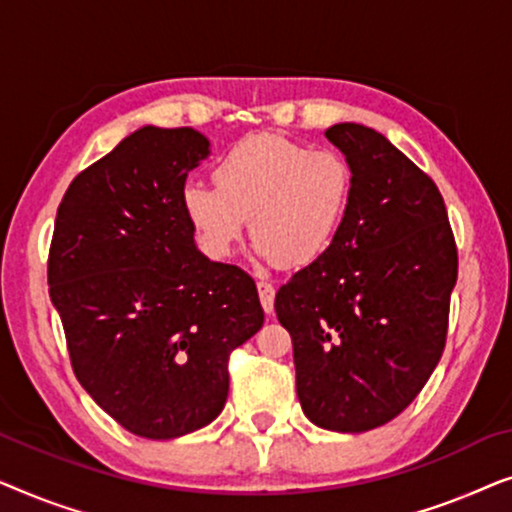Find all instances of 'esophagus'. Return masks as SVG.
I'll list each match as a JSON object with an SVG mask.
<instances>
[{
    "instance_id": "1",
    "label": "esophagus",
    "mask_w": 512,
    "mask_h": 512,
    "mask_svg": "<svg viewBox=\"0 0 512 512\" xmlns=\"http://www.w3.org/2000/svg\"><path fill=\"white\" fill-rule=\"evenodd\" d=\"M256 286H258V298H261L265 314H272L275 312V286L265 282V279H258Z\"/></svg>"
}]
</instances>
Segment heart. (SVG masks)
<instances>
[{
  "mask_svg": "<svg viewBox=\"0 0 512 512\" xmlns=\"http://www.w3.org/2000/svg\"><path fill=\"white\" fill-rule=\"evenodd\" d=\"M214 186L186 184L181 207L207 256L226 258L244 219L258 251L284 268L319 261L340 233L352 200V167L333 149L296 139H242L214 165Z\"/></svg>",
  "mask_w": 512,
  "mask_h": 512,
  "instance_id": "heart-1",
  "label": "heart"
}]
</instances>
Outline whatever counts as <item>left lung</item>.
Returning a JSON list of instances; mask_svg holds the SVG:
<instances>
[{"label": "left lung", "instance_id": "1", "mask_svg": "<svg viewBox=\"0 0 512 512\" xmlns=\"http://www.w3.org/2000/svg\"><path fill=\"white\" fill-rule=\"evenodd\" d=\"M326 137L352 167V200L326 254L279 286L275 312L307 419L361 433L401 415L436 370L459 258L429 174L366 125Z\"/></svg>", "mask_w": 512, "mask_h": 512}]
</instances>
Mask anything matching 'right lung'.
<instances>
[{
	"label": "right lung",
	"mask_w": 512,
	"mask_h": 512,
	"mask_svg": "<svg viewBox=\"0 0 512 512\" xmlns=\"http://www.w3.org/2000/svg\"><path fill=\"white\" fill-rule=\"evenodd\" d=\"M209 142L146 128L76 174L55 216L48 293L76 380L123 429L186 436L219 417L230 352L263 326L254 279L214 263L181 207Z\"/></svg>",
	"instance_id": "1"
}]
</instances>
